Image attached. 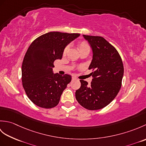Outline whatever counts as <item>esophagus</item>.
<instances>
[{"instance_id":"1","label":"esophagus","mask_w":146,"mask_h":146,"mask_svg":"<svg viewBox=\"0 0 146 146\" xmlns=\"http://www.w3.org/2000/svg\"><path fill=\"white\" fill-rule=\"evenodd\" d=\"M75 79H76L75 77H74V76L72 77V80H75Z\"/></svg>"}]
</instances>
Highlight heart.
Segmentation results:
<instances>
[{
    "label": "heart",
    "instance_id": "b5f03b06",
    "mask_svg": "<svg viewBox=\"0 0 146 146\" xmlns=\"http://www.w3.org/2000/svg\"><path fill=\"white\" fill-rule=\"evenodd\" d=\"M78 48L80 52H81L83 50H86V49H89L90 50V46L88 44V43L86 41H82L78 43ZM68 49H69V46H66L63 50V54H66L67 53Z\"/></svg>",
    "mask_w": 146,
    "mask_h": 146
}]
</instances>
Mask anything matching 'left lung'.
<instances>
[{
  "instance_id": "8db88e82",
  "label": "left lung",
  "mask_w": 146,
  "mask_h": 146,
  "mask_svg": "<svg viewBox=\"0 0 146 146\" xmlns=\"http://www.w3.org/2000/svg\"><path fill=\"white\" fill-rule=\"evenodd\" d=\"M91 46L93 59L88 68L92 70V81L80 80L81 86L75 92L76 100L90 110L106 107L119 93L122 85L123 66L117 49L101 36L83 35Z\"/></svg>"
}]
</instances>
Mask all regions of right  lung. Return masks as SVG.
<instances>
[{
	"label": "right lung",
	"mask_w": 146,
	"mask_h": 146,
	"mask_svg": "<svg viewBox=\"0 0 146 146\" xmlns=\"http://www.w3.org/2000/svg\"><path fill=\"white\" fill-rule=\"evenodd\" d=\"M80 35L49 32L29 46L22 64V82L27 96L37 106L51 108L58 104L71 77L54 74V61L61 60L64 48Z\"/></svg>",
	"instance_id": "obj_1"
}]
</instances>
